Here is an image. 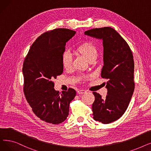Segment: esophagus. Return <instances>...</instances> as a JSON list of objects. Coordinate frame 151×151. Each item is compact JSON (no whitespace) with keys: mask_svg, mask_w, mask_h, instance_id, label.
I'll use <instances>...</instances> for the list:
<instances>
[{"mask_svg":"<svg viewBox=\"0 0 151 151\" xmlns=\"http://www.w3.org/2000/svg\"><path fill=\"white\" fill-rule=\"evenodd\" d=\"M86 91L85 90H78V91H77V93H78V94H83V93H86Z\"/></svg>","mask_w":151,"mask_h":151,"instance_id":"34e87169","label":"esophagus"}]
</instances>
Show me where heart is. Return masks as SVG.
<instances>
[{
	"instance_id": "b5f03b06",
	"label": "heart",
	"mask_w": 151,
	"mask_h": 151,
	"mask_svg": "<svg viewBox=\"0 0 151 151\" xmlns=\"http://www.w3.org/2000/svg\"><path fill=\"white\" fill-rule=\"evenodd\" d=\"M76 51L83 55L88 60L97 58L98 51L97 47L91 42H86L79 46L76 48ZM62 64L63 67L67 70L72 68V56L70 52L67 51L63 53L62 58Z\"/></svg>"
}]
</instances>
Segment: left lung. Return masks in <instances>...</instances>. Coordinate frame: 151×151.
Returning a JSON list of instances; mask_svg holds the SVG:
<instances>
[{"label": "left lung", "mask_w": 151, "mask_h": 151, "mask_svg": "<svg viewBox=\"0 0 151 151\" xmlns=\"http://www.w3.org/2000/svg\"><path fill=\"white\" fill-rule=\"evenodd\" d=\"M84 35L103 41L104 67L101 76L106 78L105 99L93 92V118L102 124L119 119L127 108L134 89V60L129 45L117 32L110 27L96 28Z\"/></svg>", "instance_id": "left-lung-1"}]
</instances>
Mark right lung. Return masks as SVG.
Here are the masks:
<instances>
[{"instance_id": "1", "label": "right lung", "mask_w": 151, "mask_h": 151, "mask_svg": "<svg viewBox=\"0 0 151 151\" xmlns=\"http://www.w3.org/2000/svg\"><path fill=\"white\" fill-rule=\"evenodd\" d=\"M76 32L55 29L40 36L32 45L23 63L24 92L33 112L42 121L59 124L67 119L75 89L55 91L52 82L63 73L62 58L66 43Z\"/></svg>"}]
</instances>
